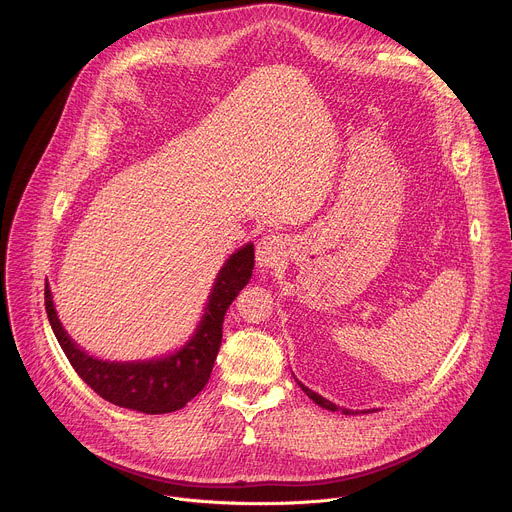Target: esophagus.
<instances>
[{
	"label": "esophagus",
	"instance_id": "esophagus-1",
	"mask_svg": "<svg viewBox=\"0 0 512 512\" xmlns=\"http://www.w3.org/2000/svg\"><path fill=\"white\" fill-rule=\"evenodd\" d=\"M285 255V239L279 235H265L257 243V263L261 267L277 265Z\"/></svg>",
	"mask_w": 512,
	"mask_h": 512
}]
</instances>
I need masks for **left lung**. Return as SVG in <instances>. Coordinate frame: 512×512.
I'll use <instances>...</instances> for the list:
<instances>
[{
  "label": "left lung",
  "instance_id": "1",
  "mask_svg": "<svg viewBox=\"0 0 512 512\" xmlns=\"http://www.w3.org/2000/svg\"><path fill=\"white\" fill-rule=\"evenodd\" d=\"M298 381V379H296ZM298 385L302 387V391L314 401V403H318L320 407H324V409H328V411H342L344 415H352V413H358V411H350V409H342V407H338V405H334L332 401H328V399H324L322 395H318V393H314V391H310L306 385H302L300 381H298ZM362 413H373V409H369V411H362Z\"/></svg>",
  "mask_w": 512,
  "mask_h": 512
}]
</instances>
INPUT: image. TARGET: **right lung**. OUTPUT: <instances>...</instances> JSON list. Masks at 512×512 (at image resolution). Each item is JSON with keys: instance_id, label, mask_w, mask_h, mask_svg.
<instances>
[{"instance_id": "1", "label": "right lung", "mask_w": 512, "mask_h": 512, "mask_svg": "<svg viewBox=\"0 0 512 512\" xmlns=\"http://www.w3.org/2000/svg\"><path fill=\"white\" fill-rule=\"evenodd\" d=\"M255 265L253 243L233 253L218 271L202 320L192 338L174 354L137 360L109 362L87 354L64 332L48 283L44 306L52 332L72 369L105 401L148 415L172 413L192 401L208 383L212 364L223 340V322L239 291L249 283Z\"/></svg>"}]
</instances>
